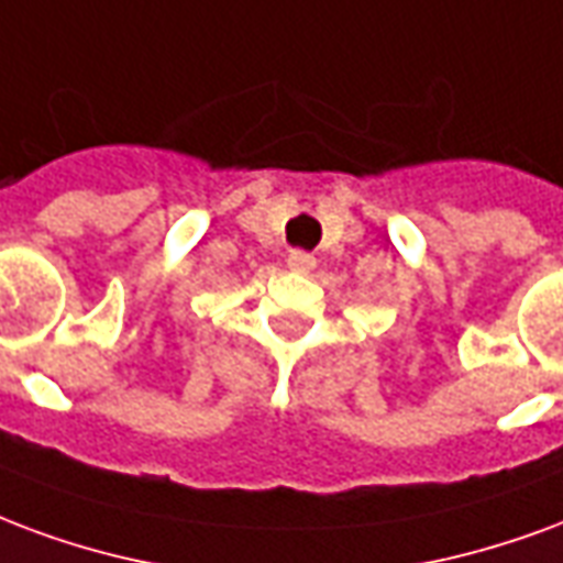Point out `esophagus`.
Masks as SVG:
<instances>
[{
    "instance_id": "34e87169",
    "label": "esophagus",
    "mask_w": 563,
    "mask_h": 563,
    "mask_svg": "<svg viewBox=\"0 0 563 563\" xmlns=\"http://www.w3.org/2000/svg\"><path fill=\"white\" fill-rule=\"evenodd\" d=\"M286 265H289V271H295V274H313L316 256L313 253H307V250H292Z\"/></svg>"
}]
</instances>
